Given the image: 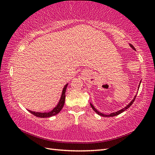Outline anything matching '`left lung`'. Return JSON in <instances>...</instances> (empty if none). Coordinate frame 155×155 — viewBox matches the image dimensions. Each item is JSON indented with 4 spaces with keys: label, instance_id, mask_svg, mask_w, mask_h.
<instances>
[{
    "label": "left lung",
    "instance_id": "8db88e82",
    "mask_svg": "<svg viewBox=\"0 0 155 155\" xmlns=\"http://www.w3.org/2000/svg\"><path fill=\"white\" fill-rule=\"evenodd\" d=\"M130 45V46L131 47V48H132L133 50H135V47L133 46L132 44H129ZM140 83H141V81H140V85H139V87H138V89L140 88ZM136 95H137V94H136ZM136 95L135 96V97L134 98H133V99L132 100V101H130V103L128 104H127V106H126L124 108H123V109H120V110H119V111H116V112H114V113H111V114H110L109 115H106V114H102L101 112H99L98 110H97L95 107H94V105L91 103H90V105H91V108L93 109V110L94 111H95L97 114H98L99 115H101V116H103V117H113V116H115V115H119V114H122V112H124L125 110H127V109H128L129 108V107L132 105V104L133 103V102L135 101V98H136Z\"/></svg>",
    "mask_w": 155,
    "mask_h": 155
}]
</instances>
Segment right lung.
<instances>
[{"label":"right lung","instance_id":"1","mask_svg":"<svg viewBox=\"0 0 155 155\" xmlns=\"http://www.w3.org/2000/svg\"><path fill=\"white\" fill-rule=\"evenodd\" d=\"M68 86V83L64 86V89H63L62 91V94L61 96V98H60L59 101L57 105L54 107V108L52 110V111H49V112H45V113H41V112H35V111H32L31 110H28L31 114H32L33 115H35L36 117H49L51 116H53V115H55L57 114L61 111V110L62 109L65 103V91H66V88Z\"/></svg>","mask_w":155,"mask_h":155}]
</instances>
